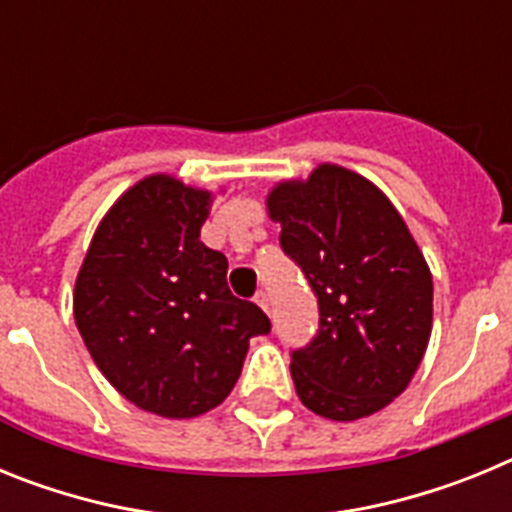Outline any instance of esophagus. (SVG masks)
I'll use <instances>...</instances> for the list:
<instances>
[{"instance_id": "1", "label": "esophagus", "mask_w": 512, "mask_h": 512, "mask_svg": "<svg viewBox=\"0 0 512 512\" xmlns=\"http://www.w3.org/2000/svg\"><path fill=\"white\" fill-rule=\"evenodd\" d=\"M253 302H256V305H259L264 312H269V295H266L264 289H259V292H256Z\"/></svg>"}]
</instances>
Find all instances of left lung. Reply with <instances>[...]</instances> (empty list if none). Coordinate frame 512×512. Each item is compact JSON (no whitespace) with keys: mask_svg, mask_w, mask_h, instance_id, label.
<instances>
[{"mask_svg":"<svg viewBox=\"0 0 512 512\" xmlns=\"http://www.w3.org/2000/svg\"><path fill=\"white\" fill-rule=\"evenodd\" d=\"M266 210L318 297L320 328L292 354L307 410L359 420L408 390L433 325V277L390 197L366 176L320 164L277 182Z\"/></svg>","mask_w":512,"mask_h":512,"instance_id":"left-lung-1","label":"left lung"}]
</instances>
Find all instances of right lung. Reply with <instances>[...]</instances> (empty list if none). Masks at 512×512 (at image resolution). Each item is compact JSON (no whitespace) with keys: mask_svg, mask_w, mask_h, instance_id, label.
<instances>
[{"mask_svg":"<svg viewBox=\"0 0 512 512\" xmlns=\"http://www.w3.org/2000/svg\"><path fill=\"white\" fill-rule=\"evenodd\" d=\"M215 194L151 174L117 197L76 274L74 320L107 382L135 408L197 418L241 377L259 305L228 287V259L200 241Z\"/></svg>","mask_w":512,"mask_h":512,"instance_id":"1","label":"right lung"}]
</instances>
